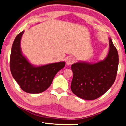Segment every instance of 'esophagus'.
<instances>
[{
	"label": "esophagus",
	"mask_w": 126,
	"mask_h": 126,
	"mask_svg": "<svg viewBox=\"0 0 126 126\" xmlns=\"http://www.w3.org/2000/svg\"><path fill=\"white\" fill-rule=\"evenodd\" d=\"M74 63V60L71 57H69L66 59V64L67 65H71L73 63Z\"/></svg>",
	"instance_id": "esophagus-1"
}]
</instances>
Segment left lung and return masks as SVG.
<instances>
[{
  "label": "left lung",
  "instance_id": "obj_1",
  "mask_svg": "<svg viewBox=\"0 0 126 126\" xmlns=\"http://www.w3.org/2000/svg\"><path fill=\"white\" fill-rule=\"evenodd\" d=\"M107 57L98 63L79 62L71 65L73 77L71 90L85 100H94L104 94L114 82L119 65L118 52L109 38Z\"/></svg>",
  "mask_w": 126,
  "mask_h": 126
}]
</instances>
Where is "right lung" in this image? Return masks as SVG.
Here are the masks:
<instances>
[{
  "label": "right lung",
  "mask_w": 126,
  "mask_h": 126,
  "mask_svg": "<svg viewBox=\"0 0 126 126\" xmlns=\"http://www.w3.org/2000/svg\"><path fill=\"white\" fill-rule=\"evenodd\" d=\"M24 32L14 39L11 50L10 68L16 81L24 91L30 94L41 93L51 85L55 75L64 67V62L35 67L22 54L20 41Z\"/></svg>",
  "instance_id": "add662e5"
}]
</instances>
